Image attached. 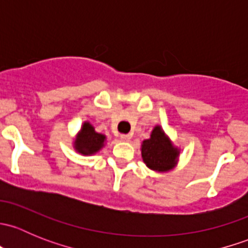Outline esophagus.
<instances>
[{"instance_id": "esophagus-1", "label": "esophagus", "mask_w": 248, "mask_h": 248, "mask_svg": "<svg viewBox=\"0 0 248 248\" xmlns=\"http://www.w3.org/2000/svg\"><path fill=\"white\" fill-rule=\"evenodd\" d=\"M131 138H132L131 134H121V136H120V139H121L122 141H129Z\"/></svg>"}]
</instances>
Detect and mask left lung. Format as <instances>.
I'll list each match as a JSON object with an SVG mask.
<instances>
[{
  "instance_id": "8db88e82",
  "label": "left lung",
  "mask_w": 248,
  "mask_h": 248,
  "mask_svg": "<svg viewBox=\"0 0 248 248\" xmlns=\"http://www.w3.org/2000/svg\"><path fill=\"white\" fill-rule=\"evenodd\" d=\"M179 150L172 146L171 141L159 126H156L151 138L141 144V157L150 169L156 171H168L176 164Z\"/></svg>"
}]
</instances>
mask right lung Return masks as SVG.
Returning a JSON list of instances; mask_svg holds the SVG:
<instances>
[{
  "label": "right lung",
  "instance_id": "obj_1",
  "mask_svg": "<svg viewBox=\"0 0 248 248\" xmlns=\"http://www.w3.org/2000/svg\"><path fill=\"white\" fill-rule=\"evenodd\" d=\"M106 136L101 133H97L93 127L85 122L81 127V131L78 134L76 140V150L82 155H92L104 146Z\"/></svg>",
  "mask_w": 248,
  "mask_h": 248
}]
</instances>
